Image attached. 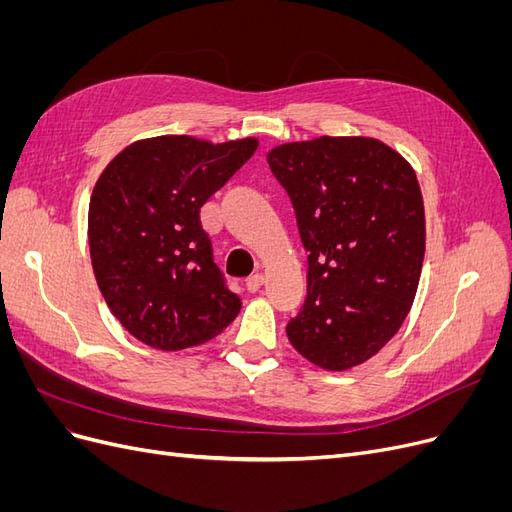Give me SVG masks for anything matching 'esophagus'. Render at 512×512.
<instances>
[{
	"label": "esophagus",
	"mask_w": 512,
	"mask_h": 512,
	"mask_svg": "<svg viewBox=\"0 0 512 512\" xmlns=\"http://www.w3.org/2000/svg\"><path fill=\"white\" fill-rule=\"evenodd\" d=\"M262 284H265V275H262V273H254L245 280V288L250 292H258L262 288Z\"/></svg>",
	"instance_id": "esophagus-1"
}]
</instances>
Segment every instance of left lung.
Segmentation results:
<instances>
[{
  "label": "left lung",
  "instance_id": "1",
  "mask_svg": "<svg viewBox=\"0 0 512 512\" xmlns=\"http://www.w3.org/2000/svg\"><path fill=\"white\" fill-rule=\"evenodd\" d=\"M307 252V297L290 344L344 371L404 324L425 258V207L412 166L376 138L320 136L269 151Z\"/></svg>",
  "mask_w": 512,
  "mask_h": 512
}]
</instances>
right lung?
Here are the masks:
<instances>
[{"label": "right lung", "mask_w": 512, "mask_h": 512, "mask_svg": "<svg viewBox=\"0 0 512 512\" xmlns=\"http://www.w3.org/2000/svg\"><path fill=\"white\" fill-rule=\"evenodd\" d=\"M256 147V138L156 136L104 168L89 203L91 265L106 305L143 344L198 346L237 318L241 299L213 262L200 207Z\"/></svg>", "instance_id": "1"}]
</instances>
